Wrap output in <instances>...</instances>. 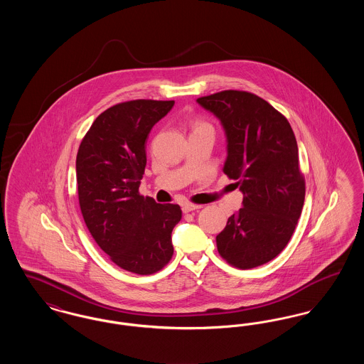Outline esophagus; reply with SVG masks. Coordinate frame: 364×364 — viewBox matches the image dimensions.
<instances>
[{
    "mask_svg": "<svg viewBox=\"0 0 364 364\" xmlns=\"http://www.w3.org/2000/svg\"><path fill=\"white\" fill-rule=\"evenodd\" d=\"M202 206L199 205H192V203H186L183 205V213H191V211H195V210H199Z\"/></svg>",
    "mask_w": 364,
    "mask_h": 364,
    "instance_id": "1",
    "label": "esophagus"
}]
</instances>
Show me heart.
<instances>
[{
    "instance_id": "1",
    "label": "heart",
    "mask_w": 364,
    "mask_h": 364,
    "mask_svg": "<svg viewBox=\"0 0 364 364\" xmlns=\"http://www.w3.org/2000/svg\"><path fill=\"white\" fill-rule=\"evenodd\" d=\"M200 128H210L208 122H196L193 124V129H200Z\"/></svg>"
}]
</instances>
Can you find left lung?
Segmentation results:
<instances>
[{"label":"left lung","instance_id":"8db88e82","mask_svg":"<svg viewBox=\"0 0 364 364\" xmlns=\"http://www.w3.org/2000/svg\"><path fill=\"white\" fill-rule=\"evenodd\" d=\"M196 101L223 124L224 173L242 192V208L215 237L218 252L242 270L264 264L287 247L304 205L306 183L292 127L252 92L225 90Z\"/></svg>","mask_w":364,"mask_h":364}]
</instances>
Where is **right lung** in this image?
Listing matches in <instances>:
<instances>
[{
	"mask_svg": "<svg viewBox=\"0 0 364 364\" xmlns=\"http://www.w3.org/2000/svg\"><path fill=\"white\" fill-rule=\"evenodd\" d=\"M174 101L136 100L101 113L79 146V205L95 242L119 267L147 276L172 259L178 205L139 193L146 168V139Z\"/></svg>",
	"mask_w": 364,
	"mask_h": 364,
	"instance_id": "1",
	"label": "right lung"
}]
</instances>
